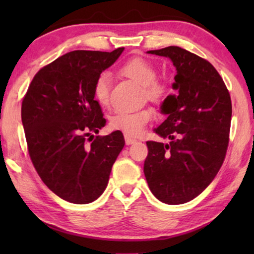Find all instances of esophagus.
<instances>
[{
	"label": "esophagus",
	"mask_w": 254,
	"mask_h": 254,
	"mask_svg": "<svg viewBox=\"0 0 254 254\" xmlns=\"http://www.w3.org/2000/svg\"><path fill=\"white\" fill-rule=\"evenodd\" d=\"M125 141H126V144H134V143H136V140H135V138H131V137H129V136H125Z\"/></svg>",
	"instance_id": "obj_1"
}]
</instances>
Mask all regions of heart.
Instances as JSON below:
<instances>
[{"label": "heart", "instance_id": "obj_1", "mask_svg": "<svg viewBox=\"0 0 254 254\" xmlns=\"http://www.w3.org/2000/svg\"><path fill=\"white\" fill-rule=\"evenodd\" d=\"M121 74L137 82L143 89V97L150 102L162 105L175 93L172 82L166 78H157V68L150 61L143 58H133L121 65ZM112 78L109 72L103 71L96 78L93 84V97L99 105L104 107L110 104V92ZM154 112L149 107L127 112L118 111L110 118V127L120 130L127 136H137L143 131L145 125L152 119Z\"/></svg>", "mask_w": 254, "mask_h": 254}]
</instances>
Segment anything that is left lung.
Returning a JSON list of instances; mask_svg holds the SVG:
<instances>
[{
	"label": "left lung",
	"instance_id": "obj_1",
	"mask_svg": "<svg viewBox=\"0 0 254 254\" xmlns=\"http://www.w3.org/2000/svg\"><path fill=\"white\" fill-rule=\"evenodd\" d=\"M148 53L171 59L179 95L162 105L168 118L155 131L170 142L147 141L143 172L159 201L185 203L207 189L223 164L231 125L230 93L214 65L199 55L177 46Z\"/></svg>",
	"mask_w": 254,
	"mask_h": 254
}]
</instances>
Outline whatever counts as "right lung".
Listing matches in <instances>:
<instances>
[{
	"label": "right lung",
	"instance_id": "right-lung-1",
	"mask_svg": "<svg viewBox=\"0 0 254 254\" xmlns=\"http://www.w3.org/2000/svg\"><path fill=\"white\" fill-rule=\"evenodd\" d=\"M123 51L69 52L34 75L23 98L31 162L45 185L68 202L89 203L102 195L125 145L120 130L93 136L106 124L93 84Z\"/></svg>",
	"mask_w": 254,
	"mask_h": 254
}]
</instances>
